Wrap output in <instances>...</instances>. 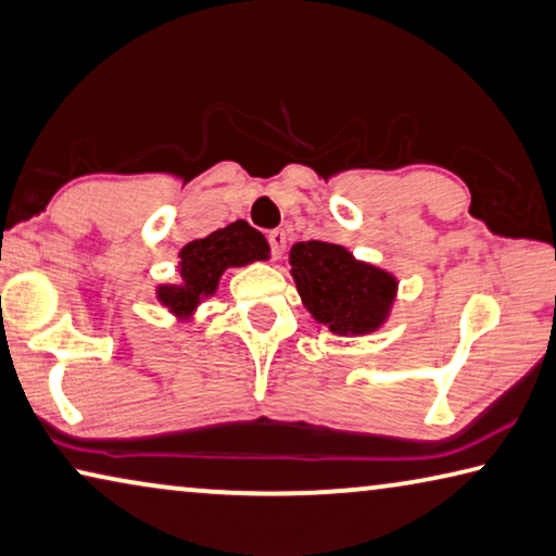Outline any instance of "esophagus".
<instances>
[{"label": "esophagus", "instance_id": "esophagus-1", "mask_svg": "<svg viewBox=\"0 0 556 556\" xmlns=\"http://www.w3.org/2000/svg\"><path fill=\"white\" fill-rule=\"evenodd\" d=\"M267 242L271 247V257L279 260L281 252H285V247H287V232L285 230H271L267 235Z\"/></svg>", "mask_w": 556, "mask_h": 556}]
</instances>
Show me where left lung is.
<instances>
[{
    "label": "left lung",
    "instance_id": "obj_1",
    "mask_svg": "<svg viewBox=\"0 0 556 556\" xmlns=\"http://www.w3.org/2000/svg\"><path fill=\"white\" fill-rule=\"evenodd\" d=\"M289 260L304 306L333 333L356 337L386 321L395 296L389 271L356 262L341 244L316 240L296 242Z\"/></svg>",
    "mask_w": 556,
    "mask_h": 556
}]
</instances>
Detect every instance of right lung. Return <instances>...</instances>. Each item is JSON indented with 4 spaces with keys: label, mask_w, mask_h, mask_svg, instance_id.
<instances>
[{
    "label": "right lung",
    "mask_w": 556,
    "mask_h": 556,
    "mask_svg": "<svg viewBox=\"0 0 556 556\" xmlns=\"http://www.w3.org/2000/svg\"><path fill=\"white\" fill-rule=\"evenodd\" d=\"M269 244L262 232L244 223L223 227L213 235L192 240L180 252V285L161 287L157 299L167 309L188 316L200 304L202 296H210L217 289V281L227 267H242V264L267 260Z\"/></svg>",
    "instance_id": "1"
}]
</instances>
